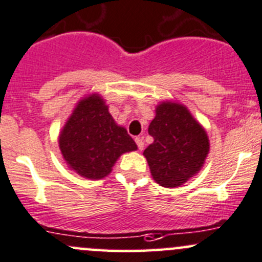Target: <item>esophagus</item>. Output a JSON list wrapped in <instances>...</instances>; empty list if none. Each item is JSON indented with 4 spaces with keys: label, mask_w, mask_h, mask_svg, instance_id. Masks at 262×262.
<instances>
[{
    "label": "esophagus",
    "mask_w": 262,
    "mask_h": 262,
    "mask_svg": "<svg viewBox=\"0 0 262 262\" xmlns=\"http://www.w3.org/2000/svg\"><path fill=\"white\" fill-rule=\"evenodd\" d=\"M136 143H137V145H138L139 150H143V148H144V140H143V138H140V137L136 138Z\"/></svg>",
    "instance_id": "34e87169"
}]
</instances>
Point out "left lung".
Returning a JSON list of instances; mask_svg holds the SVG:
<instances>
[{
	"label": "left lung",
	"mask_w": 262,
	"mask_h": 262,
	"mask_svg": "<svg viewBox=\"0 0 262 262\" xmlns=\"http://www.w3.org/2000/svg\"><path fill=\"white\" fill-rule=\"evenodd\" d=\"M148 133L154 140L143 154L159 186L180 187L205 166L210 153L207 132L183 104L161 101Z\"/></svg>",
	"instance_id": "left-lung-1"
}]
</instances>
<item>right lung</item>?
Returning a JSON list of instances; mask_svg holds the SVG:
<instances>
[{"label":"right lung","mask_w":262,"mask_h":262,"mask_svg":"<svg viewBox=\"0 0 262 262\" xmlns=\"http://www.w3.org/2000/svg\"><path fill=\"white\" fill-rule=\"evenodd\" d=\"M59 148L69 169L86 180L106 177L122 154L138 149L98 93L76 103L59 134Z\"/></svg>","instance_id":"add662e5"}]
</instances>
